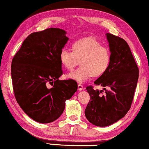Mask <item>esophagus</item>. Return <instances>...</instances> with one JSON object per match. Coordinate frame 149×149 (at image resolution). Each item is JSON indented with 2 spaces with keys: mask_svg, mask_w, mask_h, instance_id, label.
<instances>
[{
  "mask_svg": "<svg viewBox=\"0 0 149 149\" xmlns=\"http://www.w3.org/2000/svg\"><path fill=\"white\" fill-rule=\"evenodd\" d=\"M78 89L79 90H83V86L81 84H78Z\"/></svg>",
  "mask_w": 149,
  "mask_h": 149,
  "instance_id": "1",
  "label": "esophagus"
}]
</instances>
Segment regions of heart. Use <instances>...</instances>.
Wrapping results in <instances>:
<instances>
[{
	"label": "heart",
	"mask_w": 149,
	"mask_h": 149,
	"mask_svg": "<svg viewBox=\"0 0 149 149\" xmlns=\"http://www.w3.org/2000/svg\"><path fill=\"white\" fill-rule=\"evenodd\" d=\"M72 51L63 48L60 53L61 64L68 70L74 69L80 61L81 67L66 75L69 79L83 83L91 77L104 74L111 64L110 50L93 38H81L73 42Z\"/></svg>",
	"instance_id": "1"
}]
</instances>
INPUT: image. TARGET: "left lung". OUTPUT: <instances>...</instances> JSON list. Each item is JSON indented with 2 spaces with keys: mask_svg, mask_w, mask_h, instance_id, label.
<instances>
[{
  "mask_svg": "<svg viewBox=\"0 0 149 149\" xmlns=\"http://www.w3.org/2000/svg\"><path fill=\"white\" fill-rule=\"evenodd\" d=\"M111 64L104 74L94 81L95 85L109 87L103 90L86 87L90 100L85 117L93 125L105 127L125 116L131 108L139 76V69L130 47L123 38L107 33Z\"/></svg>",
  "mask_w": 149,
  "mask_h": 149,
  "instance_id": "1",
  "label": "left lung"
}]
</instances>
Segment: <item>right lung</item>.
Segmentation results:
<instances>
[{"label": "right lung", "mask_w": 149, "mask_h": 149, "mask_svg": "<svg viewBox=\"0 0 149 149\" xmlns=\"http://www.w3.org/2000/svg\"><path fill=\"white\" fill-rule=\"evenodd\" d=\"M66 32L51 28L31 33L12 60L11 79L15 99L34 121L48 123L58 119L65 102L77 90L73 79L62 75L60 51L68 41Z\"/></svg>", "instance_id": "obj_1"}]
</instances>
